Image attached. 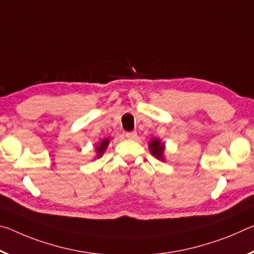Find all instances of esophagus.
Instances as JSON below:
<instances>
[{
  "mask_svg": "<svg viewBox=\"0 0 254 254\" xmlns=\"http://www.w3.org/2000/svg\"><path fill=\"white\" fill-rule=\"evenodd\" d=\"M126 136L127 139H134L136 136V132L135 131H131V132H127Z\"/></svg>",
  "mask_w": 254,
  "mask_h": 254,
  "instance_id": "esophagus-1",
  "label": "esophagus"
}]
</instances>
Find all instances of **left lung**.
<instances>
[{
	"label": "left lung",
	"instance_id": "left-lung-1",
	"mask_svg": "<svg viewBox=\"0 0 254 254\" xmlns=\"http://www.w3.org/2000/svg\"><path fill=\"white\" fill-rule=\"evenodd\" d=\"M149 148H150L151 154L154 155L156 158L163 160V154H164V143H160V140L154 139L149 143Z\"/></svg>",
	"mask_w": 254,
	"mask_h": 254
}]
</instances>
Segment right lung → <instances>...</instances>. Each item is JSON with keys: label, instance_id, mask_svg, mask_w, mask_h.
<instances>
[{"label": "right lung", "instance_id": "add662e5", "mask_svg": "<svg viewBox=\"0 0 254 254\" xmlns=\"http://www.w3.org/2000/svg\"><path fill=\"white\" fill-rule=\"evenodd\" d=\"M108 143H110V140H108V139L103 140V141L100 142V146H99V147H97V152H98V156H102V154H103V152H104V150H105V149L107 148Z\"/></svg>", "mask_w": 254, "mask_h": 254}]
</instances>
